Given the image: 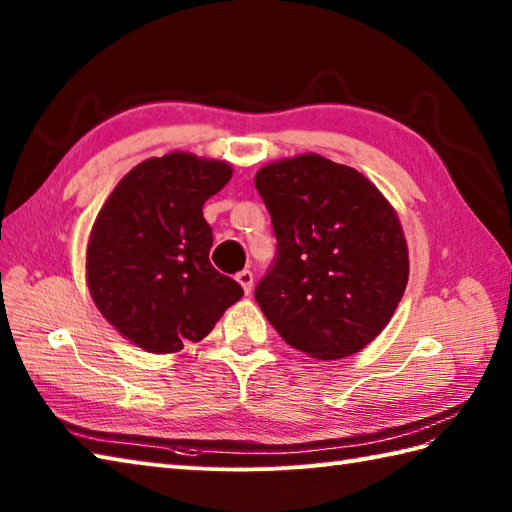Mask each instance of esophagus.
Segmentation results:
<instances>
[{
    "mask_svg": "<svg viewBox=\"0 0 512 512\" xmlns=\"http://www.w3.org/2000/svg\"><path fill=\"white\" fill-rule=\"evenodd\" d=\"M235 279L237 284L244 288L246 295H250V290H253V273H250V270H242V273L235 275Z\"/></svg>",
    "mask_w": 512,
    "mask_h": 512,
    "instance_id": "1",
    "label": "esophagus"
}]
</instances>
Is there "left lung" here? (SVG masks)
Masks as SVG:
<instances>
[{"mask_svg":"<svg viewBox=\"0 0 512 512\" xmlns=\"http://www.w3.org/2000/svg\"><path fill=\"white\" fill-rule=\"evenodd\" d=\"M255 187L277 259L255 299L281 339L321 361L361 352L394 317L409 279L394 206L363 173L319 154L270 162Z\"/></svg>","mask_w":512,"mask_h":512,"instance_id":"obj_1","label":"left lung"}]
</instances>
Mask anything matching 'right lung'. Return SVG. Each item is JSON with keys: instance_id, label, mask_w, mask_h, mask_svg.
I'll return each instance as SVG.
<instances>
[{"instance_id": "obj_1", "label": "right lung", "mask_w": 512, "mask_h": 512, "mask_svg": "<svg viewBox=\"0 0 512 512\" xmlns=\"http://www.w3.org/2000/svg\"><path fill=\"white\" fill-rule=\"evenodd\" d=\"M231 176L224 160L171 151L136 165L96 215L85 253L92 301L145 352L202 341L244 295L211 266L213 231L202 217Z\"/></svg>"}]
</instances>
